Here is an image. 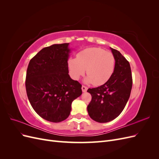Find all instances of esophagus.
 I'll return each mask as SVG.
<instances>
[{
	"instance_id": "34e87169",
	"label": "esophagus",
	"mask_w": 159,
	"mask_h": 159,
	"mask_svg": "<svg viewBox=\"0 0 159 159\" xmlns=\"http://www.w3.org/2000/svg\"><path fill=\"white\" fill-rule=\"evenodd\" d=\"M81 89H82L83 92H86L88 90V88L85 87V86H84V85H82V87H81Z\"/></svg>"
}]
</instances>
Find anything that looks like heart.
I'll return each mask as SVG.
<instances>
[{
  "label": "heart",
  "mask_w": 159,
  "mask_h": 159,
  "mask_svg": "<svg viewBox=\"0 0 159 159\" xmlns=\"http://www.w3.org/2000/svg\"><path fill=\"white\" fill-rule=\"evenodd\" d=\"M115 66L113 54L99 48H89L79 52L76 58L68 61L70 74L75 80L80 79L86 70L88 76L85 84L101 85L105 84L111 77Z\"/></svg>",
  "instance_id": "obj_1"
}]
</instances>
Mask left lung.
Instances as JSON below:
<instances>
[{"label": "left lung", "instance_id": "8db88e82", "mask_svg": "<svg viewBox=\"0 0 159 159\" xmlns=\"http://www.w3.org/2000/svg\"><path fill=\"white\" fill-rule=\"evenodd\" d=\"M115 59L111 78L99 87L88 89L91 101L88 106L89 117L98 123H107L117 117L128 102L132 88L129 61L118 50L110 47Z\"/></svg>", "mask_w": 159, "mask_h": 159}]
</instances>
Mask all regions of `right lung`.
<instances>
[{
    "label": "right lung",
    "mask_w": 159,
    "mask_h": 159,
    "mask_svg": "<svg viewBox=\"0 0 159 159\" xmlns=\"http://www.w3.org/2000/svg\"><path fill=\"white\" fill-rule=\"evenodd\" d=\"M69 43L42 49L28 64L26 89L32 108L53 123L69 117L72 102L82 93L81 85L68 74Z\"/></svg>",
    "instance_id": "obj_1"
}]
</instances>
